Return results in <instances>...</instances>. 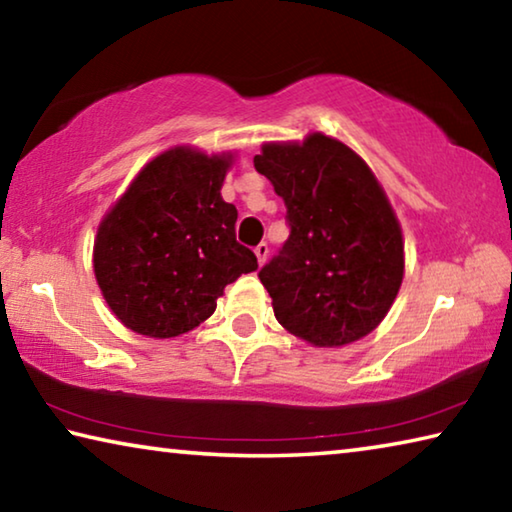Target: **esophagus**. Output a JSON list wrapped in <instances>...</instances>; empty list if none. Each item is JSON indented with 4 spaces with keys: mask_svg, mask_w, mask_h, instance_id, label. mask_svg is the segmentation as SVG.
<instances>
[{
    "mask_svg": "<svg viewBox=\"0 0 512 512\" xmlns=\"http://www.w3.org/2000/svg\"><path fill=\"white\" fill-rule=\"evenodd\" d=\"M255 255H257L259 266H262L266 262V257H268V244H257L255 246Z\"/></svg>",
    "mask_w": 512,
    "mask_h": 512,
    "instance_id": "obj_1",
    "label": "esophagus"
}]
</instances>
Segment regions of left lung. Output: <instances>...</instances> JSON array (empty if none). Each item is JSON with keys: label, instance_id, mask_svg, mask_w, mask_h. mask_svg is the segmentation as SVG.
<instances>
[{"label": "left lung", "instance_id": "8db88e82", "mask_svg": "<svg viewBox=\"0 0 512 512\" xmlns=\"http://www.w3.org/2000/svg\"><path fill=\"white\" fill-rule=\"evenodd\" d=\"M253 162L284 201L291 230L257 273L277 323L320 348L370 334L400 291L404 244L368 164L320 133L264 144Z\"/></svg>", "mask_w": 512, "mask_h": 512}]
</instances>
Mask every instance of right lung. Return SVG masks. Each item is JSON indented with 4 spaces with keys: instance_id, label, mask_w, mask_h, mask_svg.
<instances>
[{
    "instance_id": "right-lung-1",
    "label": "right lung",
    "mask_w": 512,
    "mask_h": 512,
    "mask_svg": "<svg viewBox=\"0 0 512 512\" xmlns=\"http://www.w3.org/2000/svg\"><path fill=\"white\" fill-rule=\"evenodd\" d=\"M230 160L173 149L146 164L99 225L94 275L133 332L169 339L216 309L257 257L235 235L237 207L221 198Z\"/></svg>"
}]
</instances>
